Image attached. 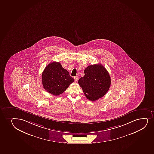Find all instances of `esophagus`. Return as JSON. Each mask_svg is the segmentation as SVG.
Returning a JSON list of instances; mask_svg holds the SVG:
<instances>
[{"label":"esophagus","mask_w":154,"mask_h":154,"mask_svg":"<svg viewBox=\"0 0 154 154\" xmlns=\"http://www.w3.org/2000/svg\"><path fill=\"white\" fill-rule=\"evenodd\" d=\"M74 81L75 82L78 81V76H75L74 77Z\"/></svg>","instance_id":"esophagus-1"}]
</instances>
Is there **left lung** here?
<instances>
[{
  "label": "left lung",
  "mask_w": 154,
  "mask_h": 154,
  "mask_svg": "<svg viewBox=\"0 0 154 154\" xmlns=\"http://www.w3.org/2000/svg\"><path fill=\"white\" fill-rule=\"evenodd\" d=\"M84 73L78 83L86 97L95 101L105 96L111 84L110 76L106 68L101 64L91 65L85 68Z\"/></svg>",
  "instance_id": "1"
}]
</instances>
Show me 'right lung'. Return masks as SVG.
Masks as SVG:
<instances>
[{"instance_id": "1", "label": "right lung", "mask_w": 154, "mask_h": 154, "mask_svg": "<svg viewBox=\"0 0 154 154\" xmlns=\"http://www.w3.org/2000/svg\"><path fill=\"white\" fill-rule=\"evenodd\" d=\"M42 78L45 89L55 96L63 93L74 81L69 72L62 67L60 63L56 62L46 66Z\"/></svg>"}]
</instances>
